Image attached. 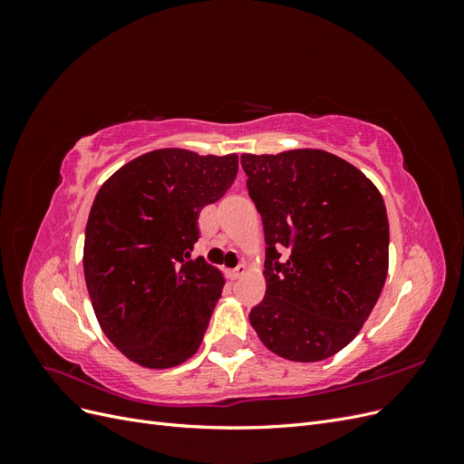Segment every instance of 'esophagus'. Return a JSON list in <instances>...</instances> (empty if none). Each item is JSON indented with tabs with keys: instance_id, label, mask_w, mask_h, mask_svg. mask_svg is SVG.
Segmentation results:
<instances>
[{
	"instance_id": "obj_1",
	"label": "esophagus",
	"mask_w": 464,
	"mask_h": 464,
	"mask_svg": "<svg viewBox=\"0 0 464 464\" xmlns=\"http://www.w3.org/2000/svg\"><path fill=\"white\" fill-rule=\"evenodd\" d=\"M244 275H246V265H240V266H237V269L227 271V276H228L230 280H237V278L244 276Z\"/></svg>"
}]
</instances>
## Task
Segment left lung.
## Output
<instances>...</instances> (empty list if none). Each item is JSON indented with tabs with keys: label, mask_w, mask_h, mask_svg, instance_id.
<instances>
[{
	"label": "left lung",
	"mask_w": 464,
	"mask_h": 464,
	"mask_svg": "<svg viewBox=\"0 0 464 464\" xmlns=\"http://www.w3.org/2000/svg\"><path fill=\"white\" fill-rule=\"evenodd\" d=\"M242 168L266 244V290L251 327L285 360L331 358L353 343L385 285L382 193L356 166L321 149L246 152Z\"/></svg>",
	"instance_id": "8db88e82"
}]
</instances>
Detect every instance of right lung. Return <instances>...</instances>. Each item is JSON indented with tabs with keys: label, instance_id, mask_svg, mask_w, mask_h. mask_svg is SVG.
Masks as SVG:
<instances>
[{
	"label": "right lung",
	"instance_id": "1",
	"mask_svg": "<svg viewBox=\"0 0 464 464\" xmlns=\"http://www.w3.org/2000/svg\"><path fill=\"white\" fill-rule=\"evenodd\" d=\"M237 174V154L159 149L123 164L98 189L82 266L98 325L120 353L149 370L189 360L203 341L224 278L201 257V208Z\"/></svg>",
	"mask_w": 464,
	"mask_h": 464
}]
</instances>
